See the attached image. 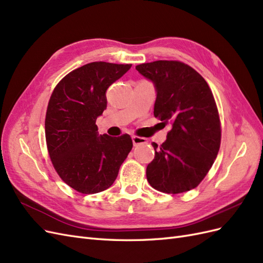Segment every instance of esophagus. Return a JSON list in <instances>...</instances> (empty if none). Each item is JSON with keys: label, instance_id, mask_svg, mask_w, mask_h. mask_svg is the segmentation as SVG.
Listing matches in <instances>:
<instances>
[{"label": "esophagus", "instance_id": "1", "mask_svg": "<svg viewBox=\"0 0 263 263\" xmlns=\"http://www.w3.org/2000/svg\"><path fill=\"white\" fill-rule=\"evenodd\" d=\"M132 142H133L134 145L147 143V141H146L144 138H139V137H132Z\"/></svg>", "mask_w": 263, "mask_h": 263}]
</instances>
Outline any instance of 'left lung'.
<instances>
[{
  "label": "left lung",
  "instance_id": "left-lung-1",
  "mask_svg": "<svg viewBox=\"0 0 263 263\" xmlns=\"http://www.w3.org/2000/svg\"><path fill=\"white\" fill-rule=\"evenodd\" d=\"M136 69L152 81L154 116L172 123L166 141L155 149L146 178L153 189L178 194L195 189L211 170L220 146V121L206 80L189 65L173 61L141 64Z\"/></svg>",
  "mask_w": 263,
  "mask_h": 263
}]
</instances>
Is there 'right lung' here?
<instances>
[{"mask_svg":"<svg viewBox=\"0 0 263 263\" xmlns=\"http://www.w3.org/2000/svg\"><path fill=\"white\" fill-rule=\"evenodd\" d=\"M131 66L84 65L65 76L51 93L45 119L49 157L63 181L79 193L109 189L132 149L130 136H99L96 124L107 108V89Z\"/></svg>","mask_w":263,"mask_h":263,"instance_id":"obj_1","label":"right lung"}]
</instances>
